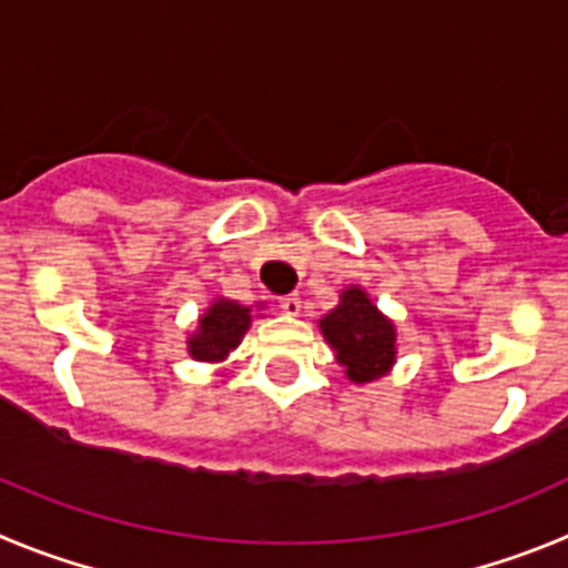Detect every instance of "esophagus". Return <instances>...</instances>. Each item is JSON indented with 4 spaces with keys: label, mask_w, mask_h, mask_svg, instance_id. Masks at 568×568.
I'll return each instance as SVG.
<instances>
[{
    "label": "esophagus",
    "mask_w": 568,
    "mask_h": 568,
    "mask_svg": "<svg viewBox=\"0 0 568 568\" xmlns=\"http://www.w3.org/2000/svg\"><path fill=\"white\" fill-rule=\"evenodd\" d=\"M280 308L285 311V314H300V308H303V300H300V294H285L280 296Z\"/></svg>",
    "instance_id": "obj_1"
}]
</instances>
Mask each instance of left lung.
Segmentation results:
<instances>
[{
    "mask_svg": "<svg viewBox=\"0 0 568 568\" xmlns=\"http://www.w3.org/2000/svg\"><path fill=\"white\" fill-rule=\"evenodd\" d=\"M322 334L354 382H371L393 365L396 331L362 288L342 291V303L320 320Z\"/></svg>",
    "mask_w": 568,
    "mask_h": 568,
    "instance_id": "obj_1",
    "label": "left lung"
}]
</instances>
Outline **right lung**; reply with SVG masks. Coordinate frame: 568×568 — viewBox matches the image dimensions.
I'll return each mask as SVG.
<instances>
[{
    "instance_id": "add662e5",
    "label": "right lung",
    "mask_w": 568,
    "mask_h": 568,
    "mask_svg": "<svg viewBox=\"0 0 568 568\" xmlns=\"http://www.w3.org/2000/svg\"><path fill=\"white\" fill-rule=\"evenodd\" d=\"M248 322H252L248 308H243L237 303H229V300H217L201 316V328L189 339V354L201 362L223 359L243 339V334L248 331Z\"/></svg>"
}]
</instances>
